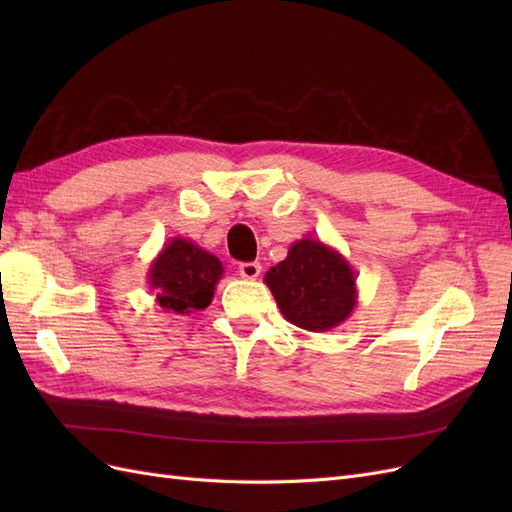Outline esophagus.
<instances>
[{
    "instance_id": "esophagus-1",
    "label": "esophagus",
    "mask_w": 512,
    "mask_h": 512,
    "mask_svg": "<svg viewBox=\"0 0 512 512\" xmlns=\"http://www.w3.org/2000/svg\"><path fill=\"white\" fill-rule=\"evenodd\" d=\"M260 271H262L260 262H243V265H239V275L245 277V280H256Z\"/></svg>"
}]
</instances>
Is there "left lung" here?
<instances>
[{
  "mask_svg": "<svg viewBox=\"0 0 512 512\" xmlns=\"http://www.w3.org/2000/svg\"><path fill=\"white\" fill-rule=\"evenodd\" d=\"M277 307L294 327L324 333L339 327L356 307V273L335 247L299 239L265 275Z\"/></svg>",
  "mask_w": 512,
  "mask_h": 512,
  "instance_id": "left-lung-1",
  "label": "left lung"
}]
</instances>
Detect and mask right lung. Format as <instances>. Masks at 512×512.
Masks as SVG:
<instances>
[{"label":"right lung","mask_w":512,"mask_h":512,"mask_svg":"<svg viewBox=\"0 0 512 512\" xmlns=\"http://www.w3.org/2000/svg\"><path fill=\"white\" fill-rule=\"evenodd\" d=\"M222 275L224 265L218 256L190 239L175 237L151 260L147 282L166 312L192 314L209 307Z\"/></svg>","instance_id":"1"}]
</instances>
